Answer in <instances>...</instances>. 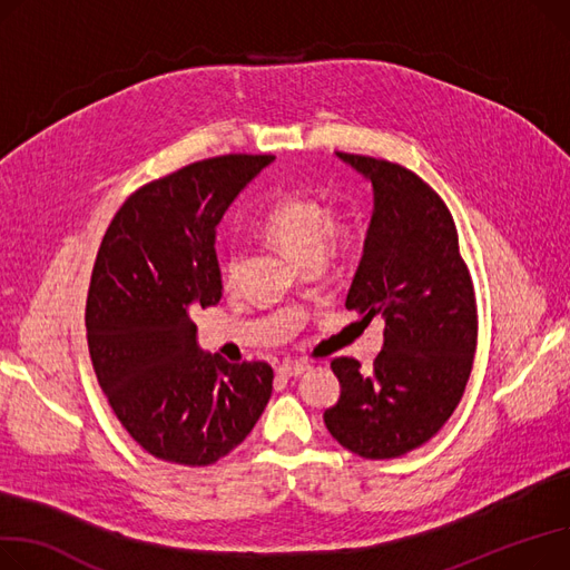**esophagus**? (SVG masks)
I'll list each match as a JSON object with an SVG mask.
<instances>
[{"mask_svg":"<svg viewBox=\"0 0 570 570\" xmlns=\"http://www.w3.org/2000/svg\"><path fill=\"white\" fill-rule=\"evenodd\" d=\"M309 368V364L307 362H299V360H284L282 364H279V373L282 375H288V377H293V375H299V373H305Z\"/></svg>","mask_w":570,"mask_h":570,"instance_id":"1","label":"esophagus"}]
</instances>
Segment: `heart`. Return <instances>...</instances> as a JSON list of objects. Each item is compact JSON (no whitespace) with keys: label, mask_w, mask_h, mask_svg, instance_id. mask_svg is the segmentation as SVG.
I'll return each instance as SVG.
<instances>
[{"label":"heart","mask_w":570,"mask_h":570,"mask_svg":"<svg viewBox=\"0 0 570 570\" xmlns=\"http://www.w3.org/2000/svg\"><path fill=\"white\" fill-rule=\"evenodd\" d=\"M261 229L302 265L323 256L330 236H348V226L334 224L330 206L305 193L279 195L261 217ZM240 275L243 254L232 249L224 258V277L236 284Z\"/></svg>","instance_id":"1"}]
</instances>
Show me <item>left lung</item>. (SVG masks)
Returning a JSON list of instances; mask_svg holds the SVG:
<instances>
[{
    "mask_svg": "<svg viewBox=\"0 0 570 570\" xmlns=\"http://www.w3.org/2000/svg\"><path fill=\"white\" fill-rule=\"evenodd\" d=\"M371 180L373 213L346 309L385 321L371 371L334 357L341 396L323 420L362 459H399L429 442L463 399L476 351V299L456 224L414 171L338 154Z\"/></svg>",
    "mask_w": 570,
    "mask_h": 570,
    "instance_id": "8db88e82",
    "label": "left lung"
}]
</instances>
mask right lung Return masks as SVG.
<instances>
[{"label": "right lung", "mask_w": 570, "mask_h": 570, "mask_svg": "<svg viewBox=\"0 0 570 570\" xmlns=\"http://www.w3.org/2000/svg\"><path fill=\"white\" fill-rule=\"evenodd\" d=\"M273 160L232 154L148 183L100 243L87 295L89 355L114 414L160 461H219L271 401V364L204 353L189 312L219 302L215 229Z\"/></svg>", "instance_id": "add662e5"}]
</instances>
